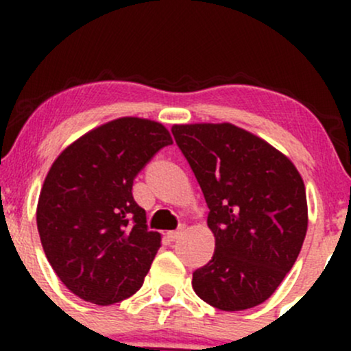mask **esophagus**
I'll return each instance as SVG.
<instances>
[{"label":"esophagus","mask_w":351,"mask_h":351,"mask_svg":"<svg viewBox=\"0 0 351 351\" xmlns=\"http://www.w3.org/2000/svg\"><path fill=\"white\" fill-rule=\"evenodd\" d=\"M184 231H186V226H184V224H181L178 229H175V231H168L167 234H168V237H170V241H176Z\"/></svg>","instance_id":"obj_1"}]
</instances>
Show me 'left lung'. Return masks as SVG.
I'll use <instances>...</instances> for the list:
<instances>
[{
    "label": "left lung",
    "mask_w": 351,
    "mask_h": 351,
    "mask_svg": "<svg viewBox=\"0 0 351 351\" xmlns=\"http://www.w3.org/2000/svg\"><path fill=\"white\" fill-rule=\"evenodd\" d=\"M209 208L215 256L193 272L196 295L224 312L252 308L295 264L308 211L300 173L284 153L232 123L173 125Z\"/></svg>",
    "instance_id": "1"
}]
</instances>
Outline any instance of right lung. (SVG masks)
Instances as JSON below:
<instances>
[{
  "label": "right lung",
  "instance_id": "add662e5",
  "mask_svg": "<svg viewBox=\"0 0 351 351\" xmlns=\"http://www.w3.org/2000/svg\"><path fill=\"white\" fill-rule=\"evenodd\" d=\"M171 143L160 122L122 117L84 134L52 163L36 209L38 231L54 272L80 299L112 305L142 287L162 234L148 229L132 186Z\"/></svg>",
  "mask_w": 351,
  "mask_h": 351
}]
</instances>
